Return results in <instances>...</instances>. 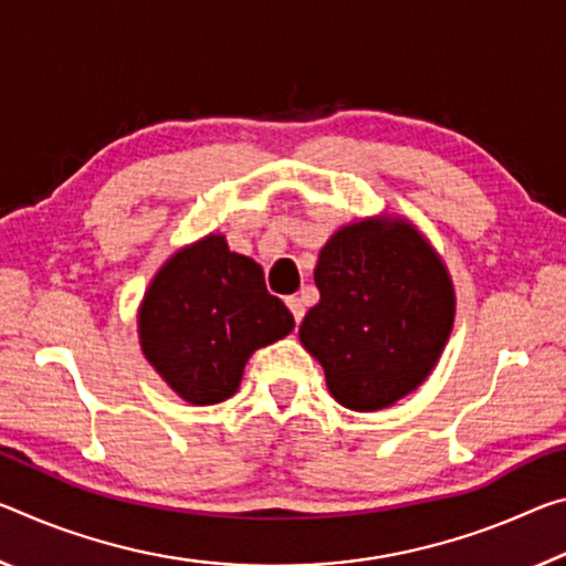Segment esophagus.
Listing matches in <instances>:
<instances>
[{
    "mask_svg": "<svg viewBox=\"0 0 566 566\" xmlns=\"http://www.w3.org/2000/svg\"><path fill=\"white\" fill-rule=\"evenodd\" d=\"M286 307H290L294 322H297V325H300L302 317H304V302L300 297H286Z\"/></svg>",
    "mask_w": 566,
    "mask_h": 566,
    "instance_id": "obj_1",
    "label": "esophagus"
}]
</instances>
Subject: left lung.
Returning <instances> with one entry per match:
<instances>
[{"instance_id": "obj_1", "label": "left lung", "mask_w": 566, "mask_h": 566, "mask_svg": "<svg viewBox=\"0 0 566 566\" xmlns=\"http://www.w3.org/2000/svg\"><path fill=\"white\" fill-rule=\"evenodd\" d=\"M315 284L300 343L339 406L390 408L428 380L451 337L455 290L416 223L380 213L339 227L319 249Z\"/></svg>"}]
</instances>
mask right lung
<instances>
[{
    "label": "right lung",
    "mask_w": 566,
    "mask_h": 566,
    "mask_svg": "<svg viewBox=\"0 0 566 566\" xmlns=\"http://www.w3.org/2000/svg\"><path fill=\"white\" fill-rule=\"evenodd\" d=\"M292 329V312L266 292L262 266L231 251L223 234L174 251L138 307L143 357L191 406L234 396L249 357Z\"/></svg>",
    "instance_id": "add662e5"
}]
</instances>
